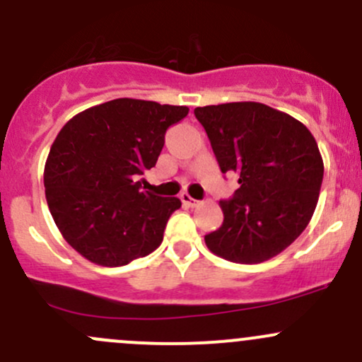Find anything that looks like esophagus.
<instances>
[{
	"mask_svg": "<svg viewBox=\"0 0 362 362\" xmlns=\"http://www.w3.org/2000/svg\"><path fill=\"white\" fill-rule=\"evenodd\" d=\"M180 199H182V203H184L185 206H189V208H194V206H197V204H199V201L192 199V197L189 196L187 192H182L180 194Z\"/></svg>",
	"mask_w": 362,
	"mask_h": 362,
	"instance_id": "esophagus-1",
	"label": "esophagus"
}]
</instances>
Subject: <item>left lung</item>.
I'll use <instances>...</instances> for the list:
<instances>
[{
  "label": "left lung",
  "instance_id": "1",
  "mask_svg": "<svg viewBox=\"0 0 362 362\" xmlns=\"http://www.w3.org/2000/svg\"><path fill=\"white\" fill-rule=\"evenodd\" d=\"M222 173L238 175L220 201L223 223L204 235L208 250L235 264L276 257L305 230L322 184L321 152L303 123L260 102L194 109Z\"/></svg>",
  "mask_w": 362,
  "mask_h": 362
}]
</instances>
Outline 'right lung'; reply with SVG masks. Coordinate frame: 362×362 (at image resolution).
<instances>
[{"label": "right lung", "mask_w": 362, "mask_h": 362, "mask_svg": "<svg viewBox=\"0 0 362 362\" xmlns=\"http://www.w3.org/2000/svg\"><path fill=\"white\" fill-rule=\"evenodd\" d=\"M185 105L116 98L76 114L52 144L45 194L60 234L81 257L121 267L163 241L178 197L142 191L136 175L151 170Z\"/></svg>", "instance_id": "add662e5"}]
</instances>
